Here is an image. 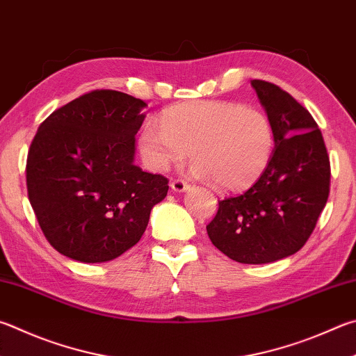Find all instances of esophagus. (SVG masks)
<instances>
[{
    "instance_id": "1",
    "label": "esophagus",
    "mask_w": 356,
    "mask_h": 356,
    "mask_svg": "<svg viewBox=\"0 0 356 356\" xmlns=\"http://www.w3.org/2000/svg\"><path fill=\"white\" fill-rule=\"evenodd\" d=\"M171 188H172V191H176V193H182L185 190H188L190 185L182 179H174V180H171Z\"/></svg>"
}]
</instances>
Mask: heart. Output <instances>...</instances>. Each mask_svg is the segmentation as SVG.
<instances>
[{"mask_svg": "<svg viewBox=\"0 0 356 356\" xmlns=\"http://www.w3.org/2000/svg\"><path fill=\"white\" fill-rule=\"evenodd\" d=\"M274 146V127L266 113L225 101L174 106L163 113L161 124L147 122L140 134L147 168L166 171L191 151L193 174L227 191L254 184L266 170Z\"/></svg>", "mask_w": 356, "mask_h": 356, "instance_id": "heart-1", "label": "heart"}]
</instances>
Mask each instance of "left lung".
<instances>
[{
	"mask_svg": "<svg viewBox=\"0 0 356 356\" xmlns=\"http://www.w3.org/2000/svg\"><path fill=\"white\" fill-rule=\"evenodd\" d=\"M250 83L273 122L275 149L250 188L219 200L207 234L232 260L263 264L296 254L308 241L330 193V159L305 107L275 83Z\"/></svg>",
	"mask_w": 356,
	"mask_h": 356,
	"instance_id": "left-lung-1",
	"label": "left lung"
}]
</instances>
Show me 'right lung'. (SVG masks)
Returning <instances> with one entry per match:
<instances>
[{"label": "right lung", "instance_id": "obj_1", "mask_svg": "<svg viewBox=\"0 0 356 356\" xmlns=\"http://www.w3.org/2000/svg\"><path fill=\"white\" fill-rule=\"evenodd\" d=\"M146 102L93 90L44 120L26 160L28 197L44 238L71 260L102 263L143 236L168 179L134 165Z\"/></svg>", "mask_w": 356, "mask_h": 356}]
</instances>
